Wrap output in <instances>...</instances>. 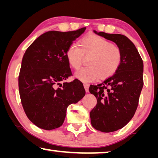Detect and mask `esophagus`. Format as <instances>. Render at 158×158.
<instances>
[{
    "label": "esophagus",
    "mask_w": 158,
    "mask_h": 158,
    "mask_svg": "<svg viewBox=\"0 0 158 158\" xmlns=\"http://www.w3.org/2000/svg\"><path fill=\"white\" fill-rule=\"evenodd\" d=\"M84 87L85 91H86V92H89V85L88 84H84Z\"/></svg>",
    "instance_id": "obj_1"
}]
</instances>
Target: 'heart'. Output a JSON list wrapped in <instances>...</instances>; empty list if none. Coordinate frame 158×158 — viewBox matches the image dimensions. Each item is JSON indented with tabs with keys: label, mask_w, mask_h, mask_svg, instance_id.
Listing matches in <instances>:
<instances>
[{
	"label": "heart",
	"mask_w": 158,
	"mask_h": 158,
	"mask_svg": "<svg viewBox=\"0 0 158 158\" xmlns=\"http://www.w3.org/2000/svg\"><path fill=\"white\" fill-rule=\"evenodd\" d=\"M84 57H89V67L79 69L74 76L80 81L89 82L106 79L113 75L121 64V50L110 42L98 36L84 37L79 41V46L72 44L67 48L66 57L69 65L74 69L81 67Z\"/></svg>",
	"instance_id": "heart-1"
}]
</instances>
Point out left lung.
<instances>
[{
	"mask_svg": "<svg viewBox=\"0 0 158 158\" xmlns=\"http://www.w3.org/2000/svg\"><path fill=\"white\" fill-rule=\"evenodd\" d=\"M94 32L114 42L122 53L121 64L115 74L102 83L89 87V92L97 99L96 106L90 112L92 127L108 133L123 128L134 117L143 86V63L136 46L127 36Z\"/></svg>",
	"mask_w": 158,
	"mask_h": 158,
	"instance_id": "8db88e82",
	"label": "left lung"
}]
</instances>
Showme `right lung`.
Listing matches in <instances>:
<instances>
[{
  "label": "right lung",
  "instance_id": "right-lung-1",
  "mask_svg": "<svg viewBox=\"0 0 158 158\" xmlns=\"http://www.w3.org/2000/svg\"><path fill=\"white\" fill-rule=\"evenodd\" d=\"M85 30L47 31L25 52L18 78L19 96L25 114L39 128L52 130L62 126L67 107L85 96L79 80L61 83L72 75L67 48Z\"/></svg>",
  "mask_w": 158,
  "mask_h": 158
}]
</instances>
